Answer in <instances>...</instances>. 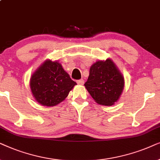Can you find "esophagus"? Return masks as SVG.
<instances>
[{
    "label": "esophagus",
    "instance_id": "1",
    "mask_svg": "<svg viewBox=\"0 0 160 160\" xmlns=\"http://www.w3.org/2000/svg\"><path fill=\"white\" fill-rule=\"evenodd\" d=\"M77 83H78V85H83L84 80H82V79H80V80H77Z\"/></svg>",
    "mask_w": 160,
    "mask_h": 160
}]
</instances>
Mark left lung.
<instances>
[{"mask_svg": "<svg viewBox=\"0 0 160 160\" xmlns=\"http://www.w3.org/2000/svg\"><path fill=\"white\" fill-rule=\"evenodd\" d=\"M85 87L97 104L113 105L124 88V78L110 58L97 61L90 67Z\"/></svg>", "mask_w": 160, "mask_h": 160, "instance_id": "8db88e82", "label": "left lung"}]
</instances>
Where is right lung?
Segmentation results:
<instances>
[{
  "instance_id": "1",
  "label": "right lung",
  "mask_w": 160,
  "mask_h": 160,
  "mask_svg": "<svg viewBox=\"0 0 160 160\" xmlns=\"http://www.w3.org/2000/svg\"><path fill=\"white\" fill-rule=\"evenodd\" d=\"M75 85L62 65L58 61L50 59L44 61L30 79V88L34 99L47 107L63 102Z\"/></svg>"
}]
</instances>
